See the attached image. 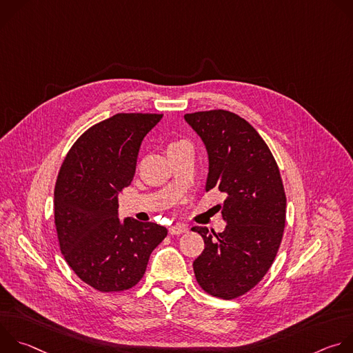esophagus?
Returning a JSON list of instances; mask_svg holds the SVG:
<instances>
[{"label":"esophagus","instance_id":"obj_1","mask_svg":"<svg viewBox=\"0 0 353 353\" xmlns=\"http://www.w3.org/2000/svg\"><path fill=\"white\" fill-rule=\"evenodd\" d=\"M169 232H170V234H183V233H187L188 232V229L184 226V225H173L170 229H169Z\"/></svg>","mask_w":353,"mask_h":353}]
</instances>
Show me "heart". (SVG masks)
Returning <instances> with one entry per match:
<instances>
[{
  "label": "heart",
  "instance_id": "b5f03b06",
  "mask_svg": "<svg viewBox=\"0 0 353 353\" xmlns=\"http://www.w3.org/2000/svg\"><path fill=\"white\" fill-rule=\"evenodd\" d=\"M180 143H183V142H174V143H172L170 146H176V145H180ZM170 146H169V148H170Z\"/></svg>",
  "mask_w": 353,
  "mask_h": 353
}]
</instances>
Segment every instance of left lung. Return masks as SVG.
<instances>
[{
	"label": "left lung",
	"mask_w": 353,
	"mask_h": 353,
	"mask_svg": "<svg viewBox=\"0 0 353 353\" xmlns=\"http://www.w3.org/2000/svg\"><path fill=\"white\" fill-rule=\"evenodd\" d=\"M184 119L208 150L207 191L226 195L222 233L192 228L205 243L192 264L195 279L208 294L232 300L253 289L276 257L286 222L282 177L265 141L240 116L218 109Z\"/></svg>",
	"instance_id": "1"
}]
</instances>
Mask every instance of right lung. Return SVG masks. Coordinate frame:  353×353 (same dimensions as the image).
<instances>
[{
	"label": "right lung",
	"mask_w": 353,
	"mask_h": 353,
	"mask_svg": "<svg viewBox=\"0 0 353 353\" xmlns=\"http://www.w3.org/2000/svg\"><path fill=\"white\" fill-rule=\"evenodd\" d=\"M163 117L119 113L88 128L71 146L54 188L61 253L77 276L113 293L135 286L168 229L132 218L119 221L117 195L135 174L139 146Z\"/></svg>",
	"instance_id": "obj_1"
}]
</instances>
